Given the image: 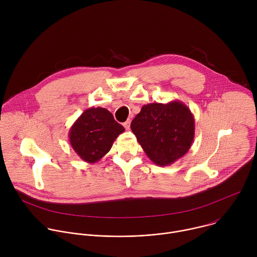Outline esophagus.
Returning <instances> with one entry per match:
<instances>
[{"mask_svg": "<svg viewBox=\"0 0 257 257\" xmlns=\"http://www.w3.org/2000/svg\"><path fill=\"white\" fill-rule=\"evenodd\" d=\"M130 124H131V121L130 120H127L123 125H124V127L126 128V130H129L130 129Z\"/></svg>", "mask_w": 257, "mask_h": 257, "instance_id": "1", "label": "esophagus"}]
</instances>
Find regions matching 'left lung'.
<instances>
[{"mask_svg":"<svg viewBox=\"0 0 257 257\" xmlns=\"http://www.w3.org/2000/svg\"><path fill=\"white\" fill-rule=\"evenodd\" d=\"M131 130L149 159L169 166L185 156L194 139L195 121L180 100L144 104L131 122Z\"/></svg>","mask_w":257,"mask_h":257,"instance_id":"8db88e82","label":"left lung"}]
</instances>
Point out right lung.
Here are the masks:
<instances>
[{
  "instance_id": "right-lung-1",
  "label": "right lung",
  "mask_w": 257,
  "mask_h": 257,
  "mask_svg": "<svg viewBox=\"0 0 257 257\" xmlns=\"http://www.w3.org/2000/svg\"><path fill=\"white\" fill-rule=\"evenodd\" d=\"M125 128L115 121L104 107H89L80 115L69 131L72 149L88 164L98 162L112 149Z\"/></svg>"
}]
</instances>
